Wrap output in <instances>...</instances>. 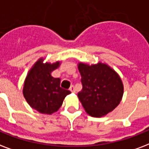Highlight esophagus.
I'll list each match as a JSON object with an SVG mask.
<instances>
[{
	"label": "esophagus",
	"mask_w": 149,
	"mask_h": 149,
	"mask_svg": "<svg viewBox=\"0 0 149 149\" xmlns=\"http://www.w3.org/2000/svg\"><path fill=\"white\" fill-rule=\"evenodd\" d=\"M70 91H72V93L76 92V89H75L74 86H71V87H70Z\"/></svg>",
	"instance_id": "obj_1"
}]
</instances>
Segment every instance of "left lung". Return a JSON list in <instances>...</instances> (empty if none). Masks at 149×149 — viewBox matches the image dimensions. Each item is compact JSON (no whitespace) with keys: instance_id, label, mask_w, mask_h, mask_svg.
<instances>
[{"instance_id":"8db88e82","label":"left lung","mask_w":149,"mask_h":149,"mask_svg":"<svg viewBox=\"0 0 149 149\" xmlns=\"http://www.w3.org/2000/svg\"><path fill=\"white\" fill-rule=\"evenodd\" d=\"M83 88L78 98L88 115L102 117L117 107L123 95L120 75L104 62L78 63Z\"/></svg>"}]
</instances>
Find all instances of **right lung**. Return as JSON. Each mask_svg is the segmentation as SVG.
Returning <instances> with one entry per match:
<instances>
[{"label":"right lung","instance_id":"1","mask_svg":"<svg viewBox=\"0 0 149 149\" xmlns=\"http://www.w3.org/2000/svg\"><path fill=\"white\" fill-rule=\"evenodd\" d=\"M44 59L40 58L30 68L25 79L22 94L32 109L51 115L59 109L65 97L71 92L61 87L60 78L52 76L61 62H44Z\"/></svg>","mask_w":149,"mask_h":149}]
</instances>
